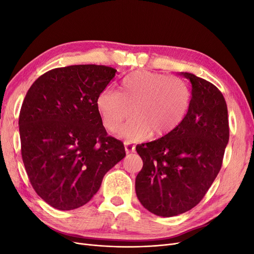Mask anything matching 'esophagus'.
Listing matches in <instances>:
<instances>
[{
	"mask_svg": "<svg viewBox=\"0 0 254 254\" xmlns=\"http://www.w3.org/2000/svg\"><path fill=\"white\" fill-rule=\"evenodd\" d=\"M124 146H125V150H126V153H130V152H133V151H134V149H135V147H134V145H132V144H130V143H128V142H125Z\"/></svg>",
	"mask_w": 254,
	"mask_h": 254,
	"instance_id": "esophagus-1",
	"label": "esophagus"
}]
</instances>
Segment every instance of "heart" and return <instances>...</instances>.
I'll return each instance as SVG.
<instances>
[{"label":"heart","instance_id":"1","mask_svg":"<svg viewBox=\"0 0 254 254\" xmlns=\"http://www.w3.org/2000/svg\"><path fill=\"white\" fill-rule=\"evenodd\" d=\"M190 93L177 77L140 71L122 81L121 92L103 90L96 107L103 124L115 131L132 112L133 117L119 133L127 141L137 142L149 136H165L179 127L190 108Z\"/></svg>","mask_w":254,"mask_h":254}]
</instances>
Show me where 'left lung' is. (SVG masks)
<instances>
[{
  "instance_id": "obj_1",
  "label": "left lung",
  "mask_w": 254,
  "mask_h": 254,
  "mask_svg": "<svg viewBox=\"0 0 254 254\" xmlns=\"http://www.w3.org/2000/svg\"><path fill=\"white\" fill-rule=\"evenodd\" d=\"M180 75L191 83L186 118L172 133L135 147L143 160L135 178L137 199L162 217L186 213L201 201L220 171L229 142L221 92L194 74Z\"/></svg>"
}]
</instances>
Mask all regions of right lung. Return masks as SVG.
I'll return each instance as SVG.
<instances>
[{
    "instance_id": "right-lung-1",
    "label": "right lung",
    "mask_w": 254,
    "mask_h": 254,
    "mask_svg": "<svg viewBox=\"0 0 254 254\" xmlns=\"http://www.w3.org/2000/svg\"><path fill=\"white\" fill-rule=\"evenodd\" d=\"M117 70L78 64L44 73L23 101L19 131L30 184L60 211L91 200L104 176L126 156L124 144L107 134L97 95Z\"/></svg>"
}]
</instances>
